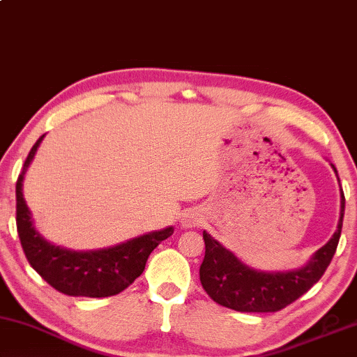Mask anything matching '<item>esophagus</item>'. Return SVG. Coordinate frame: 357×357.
<instances>
[{"instance_id": "34e87169", "label": "esophagus", "mask_w": 357, "mask_h": 357, "mask_svg": "<svg viewBox=\"0 0 357 357\" xmlns=\"http://www.w3.org/2000/svg\"><path fill=\"white\" fill-rule=\"evenodd\" d=\"M197 217H195V215H185L183 218H182V225L185 228H191V227H195V225H197Z\"/></svg>"}]
</instances>
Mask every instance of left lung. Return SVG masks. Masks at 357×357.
Listing matches in <instances>:
<instances>
[{
  "label": "left lung",
  "mask_w": 357,
  "mask_h": 357,
  "mask_svg": "<svg viewBox=\"0 0 357 357\" xmlns=\"http://www.w3.org/2000/svg\"><path fill=\"white\" fill-rule=\"evenodd\" d=\"M337 178V169L332 164ZM340 183V178H338ZM340 220L331 241L311 257L305 266L294 271H260L241 261L231 250L202 231L206 255L199 279L215 303L241 312H274L292 303L319 281L335 254L344 215V195L340 188Z\"/></svg>",
  "instance_id": "8db88e82"
}]
</instances>
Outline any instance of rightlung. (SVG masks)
Here are the masks:
<instances>
[{"mask_svg": "<svg viewBox=\"0 0 357 357\" xmlns=\"http://www.w3.org/2000/svg\"><path fill=\"white\" fill-rule=\"evenodd\" d=\"M43 139L45 135L33 145L15 183V222L26 260L49 286L70 297L100 298L123 292L144 273L148 257L161 241L174 233V228L148 233L100 250L78 252L49 243L35 228L22 193L24 175Z\"/></svg>", "mask_w": 357, "mask_h": 357, "instance_id": "add662e5", "label": "right lung"}]
</instances>
